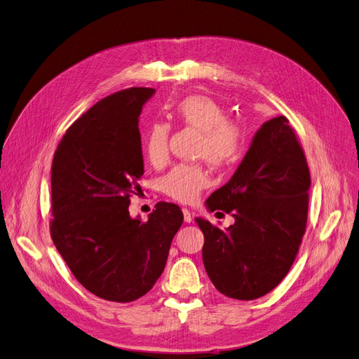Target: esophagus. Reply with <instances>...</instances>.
Instances as JSON below:
<instances>
[{
	"label": "esophagus",
	"instance_id": "esophagus-1",
	"mask_svg": "<svg viewBox=\"0 0 359 359\" xmlns=\"http://www.w3.org/2000/svg\"><path fill=\"white\" fill-rule=\"evenodd\" d=\"M182 214H184V222H186V223H191L193 215H191V212H190L187 208H182Z\"/></svg>",
	"mask_w": 359,
	"mask_h": 359
}]
</instances>
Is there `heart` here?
<instances>
[{
    "instance_id": "heart-1",
    "label": "heart",
    "mask_w": 359,
    "mask_h": 359,
    "mask_svg": "<svg viewBox=\"0 0 359 359\" xmlns=\"http://www.w3.org/2000/svg\"><path fill=\"white\" fill-rule=\"evenodd\" d=\"M181 126L199 130L196 156L212 166L226 168L240 158L244 148V130L235 119L226 118V109L214 99L202 94L184 97L172 111ZM170 127L166 123H151L142 139L147 160L154 168H163L169 160ZM210 184V175L199 163L178 165L161 180V191L178 202H193Z\"/></svg>"
}]
</instances>
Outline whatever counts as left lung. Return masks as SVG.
Returning <instances> with one entry per match:
<instances>
[{"label":"left lung","instance_id":"obj_1","mask_svg":"<svg viewBox=\"0 0 359 359\" xmlns=\"http://www.w3.org/2000/svg\"><path fill=\"white\" fill-rule=\"evenodd\" d=\"M310 184L307 158L289 119H269L231 181L206 201L211 212L232 214L235 223L223 231L196 217L205 236L203 265L217 290L252 301L280 285L306 233Z\"/></svg>","mask_w":359,"mask_h":359}]
</instances>
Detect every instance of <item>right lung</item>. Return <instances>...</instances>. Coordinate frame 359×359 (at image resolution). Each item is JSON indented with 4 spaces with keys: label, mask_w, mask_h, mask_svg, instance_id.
<instances>
[{
    "label": "right lung",
    "mask_w": 359,
    "mask_h": 359,
    "mask_svg": "<svg viewBox=\"0 0 359 359\" xmlns=\"http://www.w3.org/2000/svg\"><path fill=\"white\" fill-rule=\"evenodd\" d=\"M153 88L104 97L67 128L50 168L52 241L76 280L95 297L132 302L154 286L182 224L178 205L156 203L132 219L144 173L139 115Z\"/></svg>",
    "instance_id": "add662e5"
}]
</instances>
